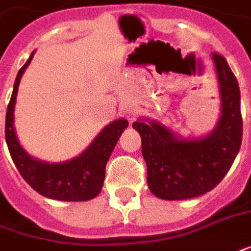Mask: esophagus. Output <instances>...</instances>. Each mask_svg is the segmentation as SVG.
I'll return each instance as SVG.
<instances>
[{"instance_id":"34e87169","label":"esophagus","mask_w":251,"mask_h":251,"mask_svg":"<svg viewBox=\"0 0 251 251\" xmlns=\"http://www.w3.org/2000/svg\"><path fill=\"white\" fill-rule=\"evenodd\" d=\"M127 114H129L130 117H133V115H134V111H133V110H129V111H127Z\"/></svg>"}]
</instances>
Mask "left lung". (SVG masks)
Wrapping results in <instances>:
<instances>
[{"instance_id":"8db88e82","label":"left lung","mask_w":251,"mask_h":251,"mask_svg":"<svg viewBox=\"0 0 251 251\" xmlns=\"http://www.w3.org/2000/svg\"><path fill=\"white\" fill-rule=\"evenodd\" d=\"M220 92V117L201 137H183L159 121L139 118L133 129L141 137L147 184L155 197L181 201L203 195L224 178L242 144L240 90L226 60L213 53Z\"/></svg>"}]
</instances>
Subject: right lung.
Returning a JSON list of instances; mask_svg holds the SVG:
<instances>
[{
	"label": "right lung",
	"mask_w": 251,
	"mask_h": 251,
	"mask_svg": "<svg viewBox=\"0 0 251 251\" xmlns=\"http://www.w3.org/2000/svg\"><path fill=\"white\" fill-rule=\"evenodd\" d=\"M34 53L35 50L25 61V66L19 70L13 85L11 101L6 110L5 139L13 163L16 165L19 173L25 178V183L42 197L66 202L90 201L96 198L103 188L107 161L129 122L125 118L112 121L97 134L89 147L73 159L45 162L31 156L22 147L16 136L15 104L22 75L31 63Z\"/></svg>",
	"instance_id": "add662e5"
}]
</instances>
